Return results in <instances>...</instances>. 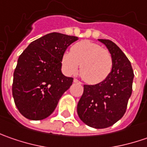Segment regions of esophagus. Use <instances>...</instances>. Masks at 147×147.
<instances>
[{"label":"esophagus","instance_id":"esophagus-1","mask_svg":"<svg viewBox=\"0 0 147 147\" xmlns=\"http://www.w3.org/2000/svg\"><path fill=\"white\" fill-rule=\"evenodd\" d=\"M74 82H75V83H79V84H82V82H80V81H78V79H76V78H74Z\"/></svg>","mask_w":147,"mask_h":147}]
</instances>
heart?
Wrapping results in <instances>:
<instances>
[{"instance_id": "heart-1", "label": "heart", "mask_w": 147, "mask_h": 147, "mask_svg": "<svg viewBox=\"0 0 147 147\" xmlns=\"http://www.w3.org/2000/svg\"><path fill=\"white\" fill-rule=\"evenodd\" d=\"M63 69L68 75L75 74L80 65V74L89 84H98L110 74L113 67L111 54L91 41L75 43L71 51L64 52L61 59Z\"/></svg>"}]
</instances>
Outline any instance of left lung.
I'll list each match as a JSON object with an SVG mask.
<instances>
[{
    "mask_svg": "<svg viewBox=\"0 0 147 147\" xmlns=\"http://www.w3.org/2000/svg\"><path fill=\"white\" fill-rule=\"evenodd\" d=\"M111 54L113 67L108 78L100 83L84 85L77 112L80 119L94 128H105L119 121L127 109L134 78L129 59L115 43L98 39Z\"/></svg>",
    "mask_w": 147,
    "mask_h": 147,
    "instance_id": "obj_1",
    "label": "left lung"
}]
</instances>
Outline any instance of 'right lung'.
<instances>
[{
	"mask_svg": "<svg viewBox=\"0 0 147 147\" xmlns=\"http://www.w3.org/2000/svg\"><path fill=\"white\" fill-rule=\"evenodd\" d=\"M78 39L59 32L48 33L31 42L18 59L12 93L16 107L25 118L42 120L56 108L73 78L61 72L67 47Z\"/></svg>",
	"mask_w": 147,
	"mask_h": 147,
	"instance_id": "1",
	"label": "right lung"
}]
</instances>
